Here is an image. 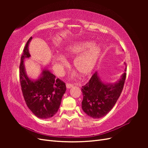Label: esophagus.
<instances>
[{"label": "esophagus", "mask_w": 148, "mask_h": 148, "mask_svg": "<svg viewBox=\"0 0 148 148\" xmlns=\"http://www.w3.org/2000/svg\"><path fill=\"white\" fill-rule=\"evenodd\" d=\"M73 86V85L70 84V83H66V87L67 89H70L71 88H72Z\"/></svg>", "instance_id": "34e87169"}]
</instances>
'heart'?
I'll return each instance as SVG.
<instances>
[{
    "instance_id": "1",
    "label": "heart",
    "mask_w": 148,
    "mask_h": 148,
    "mask_svg": "<svg viewBox=\"0 0 148 148\" xmlns=\"http://www.w3.org/2000/svg\"><path fill=\"white\" fill-rule=\"evenodd\" d=\"M102 53L101 47L90 41L75 42L65 47L64 54L66 57L77 56L73 60V66L82 77H88L95 69ZM57 73L60 74L68 65L63 55H57L53 57ZM75 75H73L75 76Z\"/></svg>"
}]
</instances>
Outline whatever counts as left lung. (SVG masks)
Returning a JSON list of instances; mask_svg holds the SVG:
<instances>
[{
    "label": "left lung",
    "mask_w": 148,
    "mask_h": 148,
    "mask_svg": "<svg viewBox=\"0 0 148 148\" xmlns=\"http://www.w3.org/2000/svg\"><path fill=\"white\" fill-rule=\"evenodd\" d=\"M124 64L125 72L116 82L112 83L102 81L97 71H96L89 82L82 86V109L89 117L101 118L113 108L122 91L126 78L127 66Z\"/></svg>",
    "instance_id": "left-lung-1"
}]
</instances>
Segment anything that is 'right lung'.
<instances>
[{
	"label": "right lung",
	"instance_id": "add662e5",
	"mask_svg": "<svg viewBox=\"0 0 148 148\" xmlns=\"http://www.w3.org/2000/svg\"><path fill=\"white\" fill-rule=\"evenodd\" d=\"M31 37L26 42L21 57L20 78L22 92L26 104L37 117L49 119L54 115L59 109L62 96L66 91L65 83L59 78L56 79L48 69H42L38 78H30L26 73L25 60L29 59V44Z\"/></svg>",
	"mask_w": 148,
	"mask_h": 148
}]
</instances>
